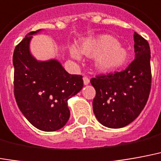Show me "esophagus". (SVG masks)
<instances>
[{
	"instance_id": "esophagus-1",
	"label": "esophagus",
	"mask_w": 161,
	"mask_h": 161,
	"mask_svg": "<svg viewBox=\"0 0 161 161\" xmlns=\"http://www.w3.org/2000/svg\"><path fill=\"white\" fill-rule=\"evenodd\" d=\"M83 80H84V85H88V84H90V79H89L87 77H83Z\"/></svg>"
}]
</instances>
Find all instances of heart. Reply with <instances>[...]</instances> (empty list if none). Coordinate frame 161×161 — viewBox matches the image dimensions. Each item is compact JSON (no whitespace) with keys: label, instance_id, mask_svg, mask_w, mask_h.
I'll return each mask as SVG.
<instances>
[{"label":"heart","instance_id":"1","mask_svg":"<svg viewBox=\"0 0 161 161\" xmlns=\"http://www.w3.org/2000/svg\"><path fill=\"white\" fill-rule=\"evenodd\" d=\"M71 56L79 60L81 54L95 58V68L100 72H111L125 65L129 59V53L125 47L120 45L117 40L109 35H102L88 39L77 47L70 48Z\"/></svg>","mask_w":161,"mask_h":161}]
</instances>
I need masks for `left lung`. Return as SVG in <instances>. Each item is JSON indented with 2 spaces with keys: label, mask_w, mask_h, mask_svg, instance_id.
Masks as SVG:
<instances>
[{
  "label": "left lung",
  "mask_w": 161,
  "mask_h": 161,
  "mask_svg": "<svg viewBox=\"0 0 161 161\" xmlns=\"http://www.w3.org/2000/svg\"><path fill=\"white\" fill-rule=\"evenodd\" d=\"M135 59L122 71L98 75L90 79L96 90L93 111L108 128H122L138 117L151 89L150 47L147 40L134 33Z\"/></svg>",
  "instance_id": "left-lung-1"
}]
</instances>
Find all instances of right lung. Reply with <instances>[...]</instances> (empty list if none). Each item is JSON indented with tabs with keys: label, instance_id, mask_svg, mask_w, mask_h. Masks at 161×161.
Instances as JSON below:
<instances>
[{
	"label": "right lung",
	"instance_id": "add662e5",
	"mask_svg": "<svg viewBox=\"0 0 161 161\" xmlns=\"http://www.w3.org/2000/svg\"><path fill=\"white\" fill-rule=\"evenodd\" d=\"M30 32L14 52V96L19 108L32 125L54 131L67 123V101L84 86L81 75H71L56 59L39 61L30 52Z\"/></svg>",
	"mask_w": 161,
	"mask_h": 161
}]
</instances>
